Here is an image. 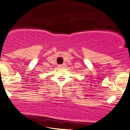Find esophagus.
Returning <instances> with one entry per match:
<instances>
[{
	"mask_svg": "<svg viewBox=\"0 0 130 130\" xmlns=\"http://www.w3.org/2000/svg\"><path fill=\"white\" fill-rule=\"evenodd\" d=\"M65 66H66L65 63H63V64H61V65H59L58 67H59V68H61V69H62V68L65 67Z\"/></svg>",
	"mask_w": 130,
	"mask_h": 130,
	"instance_id": "1",
	"label": "esophagus"
}]
</instances>
